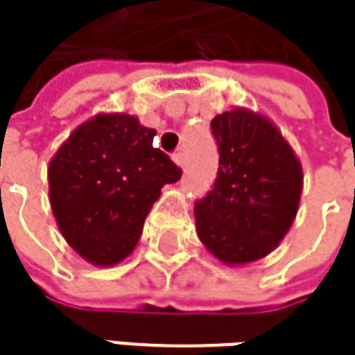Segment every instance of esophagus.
Here are the masks:
<instances>
[{"mask_svg": "<svg viewBox=\"0 0 355 355\" xmlns=\"http://www.w3.org/2000/svg\"><path fill=\"white\" fill-rule=\"evenodd\" d=\"M173 160L177 162V166L184 168V152H180V150H178V152H175V154H173Z\"/></svg>", "mask_w": 355, "mask_h": 355, "instance_id": "obj_1", "label": "esophagus"}]
</instances>
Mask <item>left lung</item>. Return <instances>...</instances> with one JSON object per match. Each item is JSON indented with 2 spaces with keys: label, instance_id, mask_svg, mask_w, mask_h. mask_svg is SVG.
Segmentation results:
<instances>
[{
  "label": "left lung",
  "instance_id": "1",
  "mask_svg": "<svg viewBox=\"0 0 355 355\" xmlns=\"http://www.w3.org/2000/svg\"><path fill=\"white\" fill-rule=\"evenodd\" d=\"M218 177L195 201L197 234L226 265L263 259L290 230L302 193V168L265 116L245 108L216 114Z\"/></svg>",
  "mask_w": 355,
  "mask_h": 355
}]
</instances>
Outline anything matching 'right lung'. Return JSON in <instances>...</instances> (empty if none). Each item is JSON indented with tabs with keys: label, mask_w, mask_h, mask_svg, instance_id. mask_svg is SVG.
I'll return each instance as SVG.
<instances>
[{
	"label": "right lung",
	"mask_w": 355,
	"mask_h": 355,
	"mask_svg": "<svg viewBox=\"0 0 355 355\" xmlns=\"http://www.w3.org/2000/svg\"><path fill=\"white\" fill-rule=\"evenodd\" d=\"M154 129L131 114L80 125L49 164V195L65 241L94 265L125 259L141 236L160 189L182 171L154 148Z\"/></svg>",
	"instance_id": "obj_1"
}]
</instances>
